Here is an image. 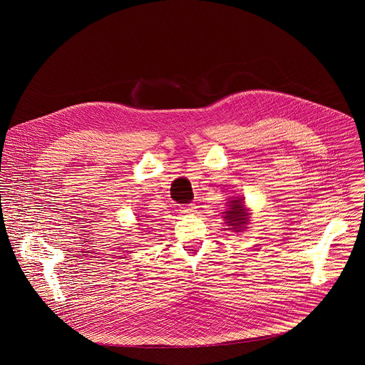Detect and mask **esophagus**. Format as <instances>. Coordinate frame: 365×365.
Returning a JSON list of instances; mask_svg holds the SVG:
<instances>
[{"label": "esophagus", "instance_id": "1", "mask_svg": "<svg viewBox=\"0 0 365 365\" xmlns=\"http://www.w3.org/2000/svg\"><path fill=\"white\" fill-rule=\"evenodd\" d=\"M196 204H193V202H190V204H186L185 207H183V212H186V214H189V212H195L196 211Z\"/></svg>", "mask_w": 365, "mask_h": 365}]
</instances>
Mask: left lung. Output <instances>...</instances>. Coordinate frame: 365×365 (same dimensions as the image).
Returning a JSON list of instances; mask_svg holds the SVG:
<instances>
[{"instance_id": "left-lung-1", "label": "left lung", "mask_w": 365, "mask_h": 365, "mask_svg": "<svg viewBox=\"0 0 365 365\" xmlns=\"http://www.w3.org/2000/svg\"><path fill=\"white\" fill-rule=\"evenodd\" d=\"M228 207L230 208L225 211L224 218H225L228 227H231L230 230H234V231L242 230L243 227L247 224V218H249V214L245 210L242 199L237 197L235 200H232L228 204Z\"/></svg>"}]
</instances>
